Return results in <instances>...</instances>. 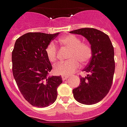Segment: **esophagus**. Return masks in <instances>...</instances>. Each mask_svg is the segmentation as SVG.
Wrapping results in <instances>:
<instances>
[{"label":"esophagus","instance_id":"1","mask_svg":"<svg viewBox=\"0 0 127 127\" xmlns=\"http://www.w3.org/2000/svg\"><path fill=\"white\" fill-rule=\"evenodd\" d=\"M61 78H62V80L63 81H66L68 78V76H61Z\"/></svg>","mask_w":127,"mask_h":127}]
</instances>
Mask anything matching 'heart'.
Here are the masks:
<instances>
[{
  "label": "heart",
  "mask_w": 127,
  "mask_h": 127,
  "mask_svg": "<svg viewBox=\"0 0 127 127\" xmlns=\"http://www.w3.org/2000/svg\"><path fill=\"white\" fill-rule=\"evenodd\" d=\"M59 44L64 48L70 49L67 62L59 63L54 66V73L56 75L69 76L74 73L79 67V63L86 64L92 57L93 51L91 46L86 43H81V39L77 36L69 34L61 37ZM46 54L48 59L54 62L57 59L56 46L50 43L46 48Z\"/></svg>",
  "instance_id": "1"
}]
</instances>
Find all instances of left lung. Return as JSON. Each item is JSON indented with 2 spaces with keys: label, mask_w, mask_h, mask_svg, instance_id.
I'll return each instance as SVG.
<instances>
[{
  "label": "left lung",
  "mask_w": 127,
  "mask_h": 127,
  "mask_svg": "<svg viewBox=\"0 0 127 127\" xmlns=\"http://www.w3.org/2000/svg\"><path fill=\"white\" fill-rule=\"evenodd\" d=\"M82 35L89 42L93 54L90 63L83 69L81 85L73 90L76 101L93 105L102 100L110 91L115 73L114 48L110 37L94 28H81L70 32Z\"/></svg>",
  "instance_id": "obj_1"
}]
</instances>
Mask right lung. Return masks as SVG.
Instances as JSON below:
<instances>
[{
	"label": "right lung",
	"instance_id": "right-lung-1",
	"mask_svg": "<svg viewBox=\"0 0 127 127\" xmlns=\"http://www.w3.org/2000/svg\"><path fill=\"white\" fill-rule=\"evenodd\" d=\"M59 34L29 32L19 37L12 52V73L25 99L34 107H45L57 97L60 76H49L52 66L46 48Z\"/></svg>",
	"mask_w": 127,
	"mask_h": 127
}]
</instances>
